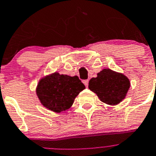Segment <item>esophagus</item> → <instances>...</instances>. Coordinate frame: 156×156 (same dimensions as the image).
I'll list each match as a JSON object with an SVG mask.
<instances>
[{
    "label": "esophagus",
    "instance_id": "34e87169",
    "mask_svg": "<svg viewBox=\"0 0 156 156\" xmlns=\"http://www.w3.org/2000/svg\"><path fill=\"white\" fill-rule=\"evenodd\" d=\"M83 83L86 87H88V86H89V80H84Z\"/></svg>",
    "mask_w": 156,
    "mask_h": 156
}]
</instances>
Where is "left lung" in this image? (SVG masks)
Segmentation results:
<instances>
[{
  "mask_svg": "<svg viewBox=\"0 0 156 156\" xmlns=\"http://www.w3.org/2000/svg\"><path fill=\"white\" fill-rule=\"evenodd\" d=\"M130 86L129 80L121 73L104 69L89 82V89L97 95L102 102L116 105L125 99Z\"/></svg>",
  "mask_w": 156,
  "mask_h": 156,
  "instance_id": "obj_1",
  "label": "left lung"
}]
</instances>
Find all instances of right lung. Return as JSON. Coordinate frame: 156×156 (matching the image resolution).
Segmentation results:
<instances>
[{
  "instance_id": "1",
  "label": "right lung",
  "mask_w": 156,
  "mask_h": 156,
  "mask_svg": "<svg viewBox=\"0 0 156 156\" xmlns=\"http://www.w3.org/2000/svg\"><path fill=\"white\" fill-rule=\"evenodd\" d=\"M85 89L78 76L55 72L40 80L36 92L43 106L59 113L72 106L75 97Z\"/></svg>"
}]
</instances>
